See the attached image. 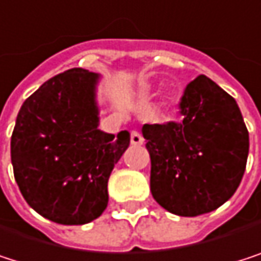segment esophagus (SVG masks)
Here are the masks:
<instances>
[{"instance_id": "obj_1", "label": "esophagus", "mask_w": 261, "mask_h": 261, "mask_svg": "<svg viewBox=\"0 0 261 261\" xmlns=\"http://www.w3.org/2000/svg\"><path fill=\"white\" fill-rule=\"evenodd\" d=\"M129 142H132V145H142L144 144V138H142L141 133L132 132V135H129Z\"/></svg>"}]
</instances>
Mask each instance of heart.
Masks as SVG:
<instances>
[{"label": "heart", "mask_w": 261, "mask_h": 261, "mask_svg": "<svg viewBox=\"0 0 261 261\" xmlns=\"http://www.w3.org/2000/svg\"><path fill=\"white\" fill-rule=\"evenodd\" d=\"M170 103H171V97L167 96V97L164 99V107H170Z\"/></svg>", "instance_id": "obj_1"}]
</instances>
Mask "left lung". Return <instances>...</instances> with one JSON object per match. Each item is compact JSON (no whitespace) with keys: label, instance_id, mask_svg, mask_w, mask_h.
I'll list each match as a JSON object with an SVG mask.
<instances>
[{"label":"left lung","instance_id":"left-lung-1","mask_svg":"<svg viewBox=\"0 0 261 261\" xmlns=\"http://www.w3.org/2000/svg\"><path fill=\"white\" fill-rule=\"evenodd\" d=\"M179 122L145 123L150 187L167 211L196 217L232 197L248 161L249 135L236 99L205 74L179 100Z\"/></svg>","mask_w":261,"mask_h":261}]
</instances>
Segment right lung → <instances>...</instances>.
Returning a JSON list of instances; mask_svg holds the SVG:
<instances>
[{
  "instance_id": "1",
  "label": "right lung",
  "mask_w": 261,
  "mask_h": 261,
  "mask_svg": "<svg viewBox=\"0 0 261 261\" xmlns=\"http://www.w3.org/2000/svg\"><path fill=\"white\" fill-rule=\"evenodd\" d=\"M97 74L70 68L29 96L10 141L15 180L25 202L61 225L97 219L108 203V177L129 133L97 129Z\"/></svg>"
}]
</instances>
